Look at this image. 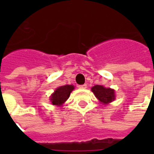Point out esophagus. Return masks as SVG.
<instances>
[{
    "label": "esophagus",
    "mask_w": 154,
    "mask_h": 154,
    "mask_svg": "<svg viewBox=\"0 0 154 154\" xmlns=\"http://www.w3.org/2000/svg\"><path fill=\"white\" fill-rule=\"evenodd\" d=\"M78 88H80V89H86V88H87V85L86 84L80 85H78Z\"/></svg>",
    "instance_id": "esophagus-1"
}]
</instances>
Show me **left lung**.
<instances>
[{"label": "left lung", "instance_id": "obj_1", "mask_svg": "<svg viewBox=\"0 0 154 154\" xmlns=\"http://www.w3.org/2000/svg\"><path fill=\"white\" fill-rule=\"evenodd\" d=\"M92 91L97 98L104 104H108L115 99L114 90L109 88H105L102 85H97L92 88Z\"/></svg>", "mask_w": 154, "mask_h": 154}]
</instances>
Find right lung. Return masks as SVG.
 I'll return each instance as SVG.
<instances>
[{"label": "right lung", "mask_w": 154, "mask_h": 154, "mask_svg": "<svg viewBox=\"0 0 154 154\" xmlns=\"http://www.w3.org/2000/svg\"><path fill=\"white\" fill-rule=\"evenodd\" d=\"M73 89H74L73 85H65L57 88L50 97L52 104L54 105H62L69 98L70 93L72 91Z\"/></svg>", "instance_id": "obj_1"}]
</instances>
